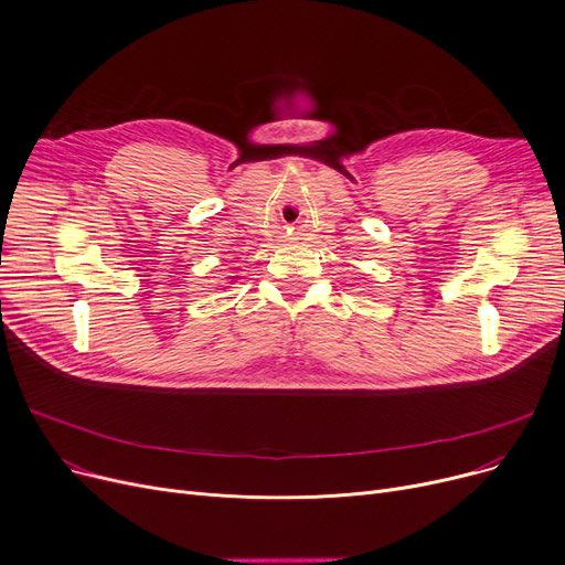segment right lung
Here are the masks:
<instances>
[{"mask_svg":"<svg viewBox=\"0 0 565 565\" xmlns=\"http://www.w3.org/2000/svg\"><path fill=\"white\" fill-rule=\"evenodd\" d=\"M237 278H239V276H232V278H230V282H235V280H237Z\"/></svg>","mask_w":565,"mask_h":565,"instance_id":"add662e5","label":"right lung"}]
</instances>
